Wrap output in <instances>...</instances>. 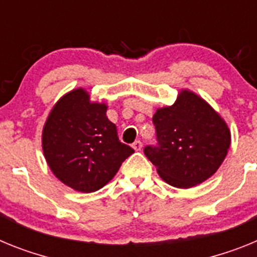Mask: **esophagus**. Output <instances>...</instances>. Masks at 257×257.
I'll list each match as a JSON object with an SVG mask.
<instances>
[{"mask_svg": "<svg viewBox=\"0 0 257 257\" xmlns=\"http://www.w3.org/2000/svg\"><path fill=\"white\" fill-rule=\"evenodd\" d=\"M132 147H133L136 151H140L142 149V142L141 141H136L135 144L132 145Z\"/></svg>", "mask_w": 257, "mask_h": 257, "instance_id": "1", "label": "esophagus"}]
</instances>
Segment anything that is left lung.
<instances>
[{"label":"left lung","instance_id":"1","mask_svg":"<svg viewBox=\"0 0 257 257\" xmlns=\"http://www.w3.org/2000/svg\"><path fill=\"white\" fill-rule=\"evenodd\" d=\"M159 146L145 155L171 186L190 189L216 173L230 147V129L221 115L189 89L178 91L172 106L153 116Z\"/></svg>","mask_w":257,"mask_h":257}]
</instances>
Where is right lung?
<instances>
[{"label": "right lung", "instance_id": "obj_1", "mask_svg": "<svg viewBox=\"0 0 257 257\" xmlns=\"http://www.w3.org/2000/svg\"><path fill=\"white\" fill-rule=\"evenodd\" d=\"M107 104L90 99L84 88L68 91L49 112L42 129V151L49 168L64 185L93 193L111 181L135 153L121 144Z\"/></svg>", "mask_w": 257, "mask_h": 257}]
</instances>
